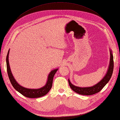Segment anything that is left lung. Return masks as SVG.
Returning a JSON list of instances; mask_svg holds the SVG:
<instances>
[{"label": "left lung", "instance_id": "obj_1", "mask_svg": "<svg viewBox=\"0 0 120 120\" xmlns=\"http://www.w3.org/2000/svg\"><path fill=\"white\" fill-rule=\"evenodd\" d=\"M110 62L109 67L107 70L106 75L103 78L97 83V84L93 85L92 86L90 87H79L75 86L71 83L70 80L68 79V82H69V86L73 91L83 95H91L98 93L103 89V87L107 84L112 76V73L113 70V53L112 50L110 49Z\"/></svg>", "mask_w": 120, "mask_h": 120}]
</instances>
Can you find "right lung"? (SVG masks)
Wrapping results in <instances>:
<instances>
[{"instance_id": "obj_1", "label": "right lung", "mask_w": 120, "mask_h": 120, "mask_svg": "<svg viewBox=\"0 0 120 120\" xmlns=\"http://www.w3.org/2000/svg\"><path fill=\"white\" fill-rule=\"evenodd\" d=\"M10 50H9L8 54L7 55L6 58V63H7V69L8 75L10 81L11 83L12 86L17 91L19 92V93H21L23 96L28 98H38L45 96L49 92L50 89H51L52 86L53 79L54 76L58 70V68L53 69L50 72L48 76L47 81L45 83V86L39 88V89H27L25 87H23L19 85L16 81L15 78H14L13 75L12 74L11 71L10 67L9 62V55Z\"/></svg>"}]
</instances>
